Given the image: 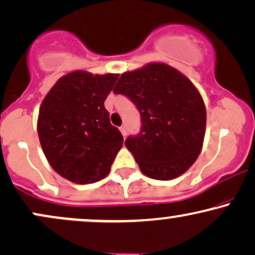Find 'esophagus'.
Wrapping results in <instances>:
<instances>
[{"instance_id":"34e87169","label":"esophagus","mask_w":255,"mask_h":255,"mask_svg":"<svg viewBox=\"0 0 255 255\" xmlns=\"http://www.w3.org/2000/svg\"><path fill=\"white\" fill-rule=\"evenodd\" d=\"M120 130H121L122 135L126 136V127H125V126H121V127H120Z\"/></svg>"}]
</instances>
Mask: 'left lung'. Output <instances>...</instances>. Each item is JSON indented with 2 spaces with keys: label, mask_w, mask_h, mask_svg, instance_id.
Here are the masks:
<instances>
[{
  "label": "left lung",
  "mask_w": 255,
  "mask_h": 255,
  "mask_svg": "<svg viewBox=\"0 0 255 255\" xmlns=\"http://www.w3.org/2000/svg\"><path fill=\"white\" fill-rule=\"evenodd\" d=\"M136 105L141 133L128 136L131 152L146 176L168 181L194 164L204 144L206 109L188 78L162 62L125 72L114 87Z\"/></svg>",
  "instance_id": "left-lung-1"
}]
</instances>
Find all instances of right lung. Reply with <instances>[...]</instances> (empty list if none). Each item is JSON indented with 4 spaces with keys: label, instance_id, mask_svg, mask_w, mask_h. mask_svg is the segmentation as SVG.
Wrapping results in <instances>:
<instances>
[{
    "label": "right lung",
    "instance_id": "obj_1",
    "mask_svg": "<svg viewBox=\"0 0 255 255\" xmlns=\"http://www.w3.org/2000/svg\"><path fill=\"white\" fill-rule=\"evenodd\" d=\"M119 74L74 71L63 75L43 99L37 130L51 168L71 182L101 181L124 144L104 107Z\"/></svg>",
    "mask_w": 255,
    "mask_h": 255
}]
</instances>
